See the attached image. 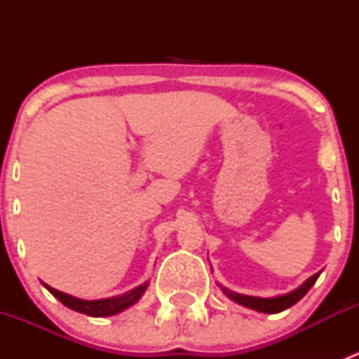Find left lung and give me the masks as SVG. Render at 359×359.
I'll use <instances>...</instances> for the list:
<instances>
[{"mask_svg":"<svg viewBox=\"0 0 359 359\" xmlns=\"http://www.w3.org/2000/svg\"><path fill=\"white\" fill-rule=\"evenodd\" d=\"M318 276H320V273L314 274V276H311L309 280L302 285V287H299L292 293H287V295H281V297H274V299H260V297L241 295V293L229 292V290H226V288H222V292L226 293L229 299H233L234 302L241 304V306L250 307V309H255V311H259V313L274 314V313H281V311L288 309V307H292L293 304L299 302V300L311 290V287L316 283Z\"/></svg>","mask_w":359,"mask_h":359,"instance_id":"left-lung-1","label":"left lung"}]
</instances>
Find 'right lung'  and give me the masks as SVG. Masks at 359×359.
Listing matches in <instances>:
<instances>
[{
	"mask_svg": "<svg viewBox=\"0 0 359 359\" xmlns=\"http://www.w3.org/2000/svg\"><path fill=\"white\" fill-rule=\"evenodd\" d=\"M45 287L48 288V292L52 293L53 297H57L64 306L69 307V309L78 311V313H83V314H88V316L102 318V316H111V314L119 313V311L126 309V307H130L132 304H135L137 300L140 299V295L146 292L147 283L133 288L132 292L125 293V295L112 297V299H104V300H81V299H76V297L67 295V293L55 290V288L48 287V285H45Z\"/></svg>",
	"mask_w": 359,
	"mask_h": 359,
	"instance_id": "right-lung-1",
	"label": "right lung"
}]
</instances>
